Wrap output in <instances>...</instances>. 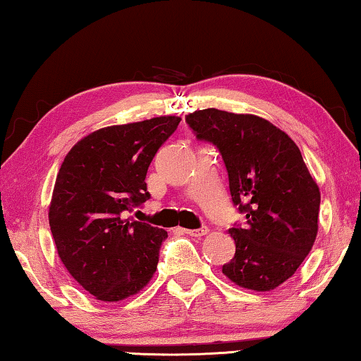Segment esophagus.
I'll list each match as a JSON object with an SVG mask.
<instances>
[{
  "label": "esophagus",
  "mask_w": 361,
  "mask_h": 361,
  "mask_svg": "<svg viewBox=\"0 0 361 361\" xmlns=\"http://www.w3.org/2000/svg\"><path fill=\"white\" fill-rule=\"evenodd\" d=\"M185 231V234H190V236H194V238H201V236H205V234H207V228L205 226H202V228H199V230H183Z\"/></svg>",
  "instance_id": "34e87169"
}]
</instances>
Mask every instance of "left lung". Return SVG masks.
<instances>
[{
	"label": "left lung",
	"mask_w": 361,
	"mask_h": 361,
	"mask_svg": "<svg viewBox=\"0 0 361 361\" xmlns=\"http://www.w3.org/2000/svg\"><path fill=\"white\" fill-rule=\"evenodd\" d=\"M197 140L220 151L231 201L245 225L230 234L236 254L221 267L234 284L276 289L302 265L318 233L319 188L295 142L252 114L204 109L186 116Z\"/></svg>",
	"instance_id": "1"
}]
</instances>
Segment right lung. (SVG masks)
Listing matches in <instances>:
<instances>
[{
  "label": "right lung",
  "mask_w": 361,
  "mask_h": 361,
  "mask_svg": "<svg viewBox=\"0 0 361 361\" xmlns=\"http://www.w3.org/2000/svg\"><path fill=\"white\" fill-rule=\"evenodd\" d=\"M180 120L165 116L96 130L61 165L51 233L67 271L98 300L135 295L157 270L167 231L125 216L151 197L147 169Z\"/></svg>",
  "instance_id": "obj_1"
}]
</instances>
